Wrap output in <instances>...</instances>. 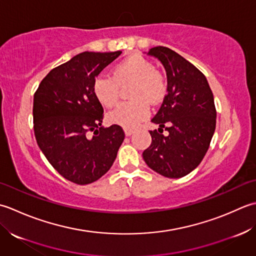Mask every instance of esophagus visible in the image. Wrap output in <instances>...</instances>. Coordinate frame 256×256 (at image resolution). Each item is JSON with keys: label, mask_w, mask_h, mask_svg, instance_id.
Masks as SVG:
<instances>
[{"label": "esophagus", "mask_w": 256, "mask_h": 256, "mask_svg": "<svg viewBox=\"0 0 256 256\" xmlns=\"http://www.w3.org/2000/svg\"><path fill=\"white\" fill-rule=\"evenodd\" d=\"M124 134H126V136H132L134 132V130L132 128H124Z\"/></svg>", "instance_id": "34e87169"}]
</instances>
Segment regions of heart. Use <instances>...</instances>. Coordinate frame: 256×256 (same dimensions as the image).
<instances>
[{"mask_svg":"<svg viewBox=\"0 0 256 256\" xmlns=\"http://www.w3.org/2000/svg\"><path fill=\"white\" fill-rule=\"evenodd\" d=\"M132 82L130 102H122L109 114L110 122L124 128H134L150 114L149 104L157 105L166 96V85L152 62L140 55L124 58L114 67L112 76L100 74L92 82L97 100L107 108L114 107L120 97V86Z\"/></svg>","mask_w":256,"mask_h":256,"instance_id":"obj_1","label":"heart"}]
</instances>
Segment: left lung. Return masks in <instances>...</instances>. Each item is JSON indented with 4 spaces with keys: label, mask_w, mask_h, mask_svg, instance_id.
I'll return each mask as SVG.
<instances>
[{
    "label": "left lung",
    "mask_w": 256,
    "mask_h": 256,
    "mask_svg": "<svg viewBox=\"0 0 256 256\" xmlns=\"http://www.w3.org/2000/svg\"><path fill=\"white\" fill-rule=\"evenodd\" d=\"M149 55L162 62L168 92L151 122V144L142 152L149 168L166 178H181L194 170L204 158L216 130L214 98L206 76L168 48L157 46ZM164 128L170 132L162 134Z\"/></svg>",
    "instance_id": "obj_1"
}]
</instances>
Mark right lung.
Returning a JSON list of instances; mask_svg holds the SVG:
<instances>
[{
	"instance_id": "add662e5",
	"label": "right lung",
	"mask_w": 256,
	"mask_h": 256,
	"mask_svg": "<svg viewBox=\"0 0 256 256\" xmlns=\"http://www.w3.org/2000/svg\"><path fill=\"white\" fill-rule=\"evenodd\" d=\"M122 54L84 52L52 70L34 94L36 142L48 162L65 179L88 184L110 169L124 132L120 126L102 128L104 108L92 82ZM94 132L92 138L89 132Z\"/></svg>"
}]
</instances>
